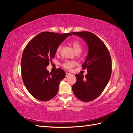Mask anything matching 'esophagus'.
I'll return each mask as SVG.
<instances>
[{
	"label": "esophagus",
	"instance_id": "esophagus-1",
	"mask_svg": "<svg viewBox=\"0 0 133 133\" xmlns=\"http://www.w3.org/2000/svg\"><path fill=\"white\" fill-rule=\"evenodd\" d=\"M70 75H71V74H70L69 73H66V77H68V76H69Z\"/></svg>",
	"mask_w": 133,
	"mask_h": 133
}]
</instances>
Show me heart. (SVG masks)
<instances>
[{
	"mask_svg": "<svg viewBox=\"0 0 133 133\" xmlns=\"http://www.w3.org/2000/svg\"><path fill=\"white\" fill-rule=\"evenodd\" d=\"M70 44L73 47L74 51L76 53H80L82 51V45L80 43L77 41H73L71 42ZM60 50H61V46H59L57 49V53H59ZM75 65V63L71 61H66L65 63L63 64V66L66 68V69H71L72 67H73Z\"/></svg>",
	"mask_w": 133,
	"mask_h": 133,
	"instance_id": "b5f03b06",
	"label": "heart"
}]
</instances>
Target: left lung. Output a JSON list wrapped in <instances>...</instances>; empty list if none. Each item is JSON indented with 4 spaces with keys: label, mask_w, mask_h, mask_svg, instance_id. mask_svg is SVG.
<instances>
[{
    "label": "left lung",
    "mask_w": 133,
    "mask_h": 133,
    "mask_svg": "<svg viewBox=\"0 0 133 133\" xmlns=\"http://www.w3.org/2000/svg\"><path fill=\"white\" fill-rule=\"evenodd\" d=\"M72 34L82 38L88 47V53L83 69L88 74H75L76 82L72 87L74 95L84 102L92 101L102 94L111 74L110 55L104 43L97 36L88 31L74 32Z\"/></svg>",
    "instance_id": "obj_1"
}]
</instances>
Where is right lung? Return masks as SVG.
<instances>
[{"instance_id": "right-lung-1", "label": "right lung", "mask_w": 133, "mask_h": 133, "mask_svg": "<svg viewBox=\"0 0 133 133\" xmlns=\"http://www.w3.org/2000/svg\"><path fill=\"white\" fill-rule=\"evenodd\" d=\"M71 35L42 32L25 46L21 60L22 79L28 91L37 99L48 101L57 95L65 73L61 68L49 73L46 67L60 44Z\"/></svg>"}]
</instances>
